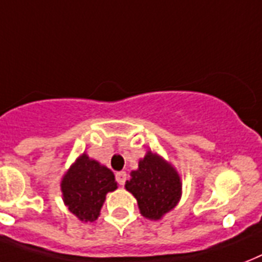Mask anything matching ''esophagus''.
Segmentation results:
<instances>
[{
  "mask_svg": "<svg viewBox=\"0 0 262 262\" xmlns=\"http://www.w3.org/2000/svg\"><path fill=\"white\" fill-rule=\"evenodd\" d=\"M116 180L117 183L120 184V186H124L125 182H126V172L125 171H120L116 173Z\"/></svg>",
  "mask_w": 262,
  "mask_h": 262,
  "instance_id": "34e87169",
  "label": "esophagus"
}]
</instances>
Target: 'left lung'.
I'll list each match as a JSON object with an SVG mask.
<instances>
[{
    "mask_svg": "<svg viewBox=\"0 0 262 262\" xmlns=\"http://www.w3.org/2000/svg\"><path fill=\"white\" fill-rule=\"evenodd\" d=\"M125 188L136 198L140 214L150 221L161 220L182 198V179L176 168L152 150L140 159Z\"/></svg>",
    "mask_w": 262,
    "mask_h": 262,
    "instance_id": "obj_1",
    "label": "left lung"
}]
</instances>
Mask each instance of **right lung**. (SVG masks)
Returning a JSON list of instances; mask_svg holds the SVG:
<instances>
[{"mask_svg": "<svg viewBox=\"0 0 262 262\" xmlns=\"http://www.w3.org/2000/svg\"><path fill=\"white\" fill-rule=\"evenodd\" d=\"M60 190L70 212L82 222H94L117 182L109 168L83 152L61 178Z\"/></svg>", "mask_w": 262, "mask_h": 262, "instance_id": "right-lung-1", "label": "right lung"}]
</instances>
